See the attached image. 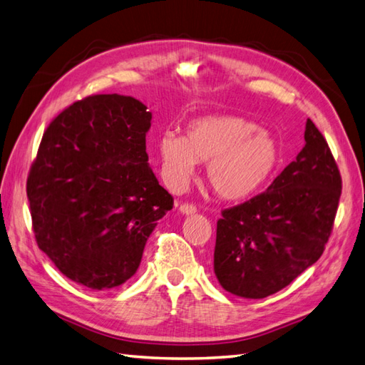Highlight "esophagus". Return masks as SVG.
Returning a JSON list of instances; mask_svg holds the SVG:
<instances>
[{"label": "esophagus", "mask_w": 365, "mask_h": 365, "mask_svg": "<svg viewBox=\"0 0 365 365\" xmlns=\"http://www.w3.org/2000/svg\"><path fill=\"white\" fill-rule=\"evenodd\" d=\"M180 212L184 214V215H192V214L197 212V207L193 206V205H190V203H182L180 206Z\"/></svg>", "instance_id": "1"}]
</instances>
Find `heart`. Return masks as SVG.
<instances>
[{"instance_id": "1", "label": "heart", "mask_w": 365, "mask_h": 365, "mask_svg": "<svg viewBox=\"0 0 365 365\" xmlns=\"http://www.w3.org/2000/svg\"><path fill=\"white\" fill-rule=\"evenodd\" d=\"M158 153L170 187L181 189L207 162L206 176L225 200H245L261 190L279 164L274 137L239 115H207L192 120L185 134H160Z\"/></svg>"}]
</instances>
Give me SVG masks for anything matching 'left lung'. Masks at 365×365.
I'll return each mask as SVG.
<instances>
[{
  "mask_svg": "<svg viewBox=\"0 0 365 365\" xmlns=\"http://www.w3.org/2000/svg\"><path fill=\"white\" fill-rule=\"evenodd\" d=\"M304 147L264 193L222 210L214 272L232 295L265 298L319 261L333 231L342 178L307 118Z\"/></svg>",
  "mask_w": 365,
  "mask_h": 365,
  "instance_id": "left-lung-1",
  "label": "left lung"
}]
</instances>
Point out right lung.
<instances>
[{
	"label": "right lung",
	"instance_id": "add662e5",
	"mask_svg": "<svg viewBox=\"0 0 365 365\" xmlns=\"http://www.w3.org/2000/svg\"><path fill=\"white\" fill-rule=\"evenodd\" d=\"M151 112L133 96L92 95L56 117L32 162L26 193L38 248L93 290L137 272L158 222L173 207L148 165Z\"/></svg>",
	"mask_w": 365,
	"mask_h": 365
}]
</instances>
